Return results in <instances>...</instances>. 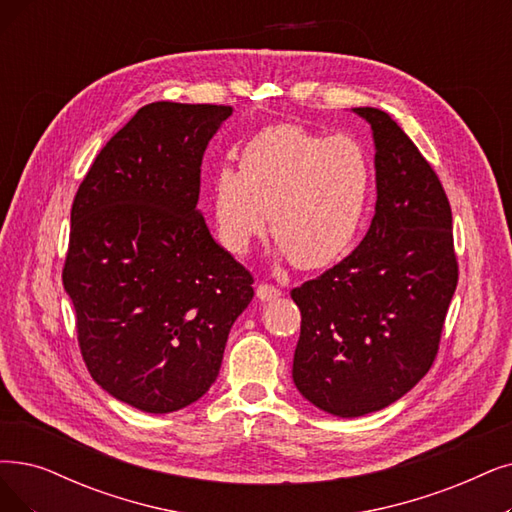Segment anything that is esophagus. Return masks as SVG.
Here are the masks:
<instances>
[{
    "mask_svg": "<svg viewBox=\"0 0 512 512\" xmlns=\"http://www.w3.org/2000/svg\"><path fill=\"white\" fill-rule=\"evenodd\" d=\"M256 296L262 300V302H269V300H275L281 296V292L275 288V285H269V283H260L256 288Z\"/></svg>",
    "mask_w": 512,
    "mask_h": 512,
    "instance_id": "1",
    "label": "esophagus"
}]
</instances>
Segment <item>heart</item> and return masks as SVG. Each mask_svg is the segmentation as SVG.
Wrapping results in <instances>:
<instances>
[{
	"label": "heart",
	"instance_id": "b5f03b06",
	"mask_svg": "<svg viewBox=\"0 0 512 512\" xmlns=\"http://www.w3.org/2000/svg\"><path fill=\"white\" fill-rule=\"evenodd\" d=\"M370 189V159L355 138L294 124L264 128L241 149L239 172L224 166L214 176L216 235L243 256L269 218L281 258L321 269L349 250Z\"/></svg>",
	"mask_w": 512,
	"mask_h": 512
}]
</instances>
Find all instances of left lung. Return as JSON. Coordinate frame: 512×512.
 <instances>
[{
    "label": "left lung",
    "mask_w": 512,
    "mask_h": 512,
    "mask_svg": "<svg viewBox=\"0 0 512 512\" xmlns=\"http://www.w3.org/2000/svg\"><path fill=\"white\" fill-rule=\"evenodd\" d=\"M353 113L374 138L372 224L336 267L292 290L302 313L294 384L338 418L382 410L431 370L458 283L452 210L437 174L391 115Z\"/></svg>",
    "instance_id": "8db88e82"
}]
</instances>
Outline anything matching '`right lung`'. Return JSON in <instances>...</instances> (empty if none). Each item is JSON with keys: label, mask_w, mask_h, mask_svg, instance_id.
I'll list each match as a JSON object with an SVG mask.
<instances>
[{"label": "right lung", "mask_w": 512, "mask_h": 512, "mask_svg": "<svg viewBox=\"0 0 512 512\" xmlns=\"http://www.w3.org/2000/svg\"><path fill=\"white\" fill-rule=\"evenodd\" d=\"M231 107L151 102L94 159L71 208L63 271L96 384L147 414L214 384L254 277L197 208L201 159Z\"/></svg>", "instance_id": "obj_1"}]
</instances>
